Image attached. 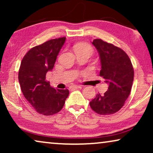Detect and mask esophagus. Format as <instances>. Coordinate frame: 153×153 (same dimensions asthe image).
<instances>
[{
    "mask_svg": "<svg viewBox=\"0 0 153 153\" xmlns=\"http://www.w3.org/2000/svg\"><path fill=\"white\" fill-rule=\"evenodd\" d=\"M79 88H81L80 85H71V86L70 87V89H71V90H75V89Z\"/></svg>",
    "mask_w": 153,
    "mask_h": 153,
    "instance_id": "1",
    "label": "esophagus"
}]
</instances>
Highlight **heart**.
<instances>
[{
  "instance_id": "b5f03b06",
  "label": "heart",
  "mask_w": 153,
  "mask_h": 153,
  "mask_svg": "<svg viewBox=\"0 0 153 153\" xmlns=\"http://www.w3.org/2000/svg\"><path fill=\"white\" fill-rule=\"evenodd\" d=\"M74 50H84V51H93V49L87 43H80L75 46Z\"/></svg>"
}]
</instances>
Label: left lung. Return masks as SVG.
Returning <instances> with one entry per match:
<instances>
[{
    "label": "left lung",
    "instance_id": "obj_1",
    "mask_svg": "<svg viewBox=\"0 0 153 153\" xmlns=\"http://www.w3.org/2000/svg\"><path fill=\"white\" fill-rule=\"evenodd\" d=\"M92 44L100 55V76L103 77L108 88L104 95L97 94L90 102V106L98 114H114L123 107L131 92L134 80L132 64L120 48L101 39H94Z\"/></svg>",
    "mask_w": 153,
    "mask_h": 153
}]
</instances>
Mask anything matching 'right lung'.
Masks as SVG:
<instances>
[{"label":"right lung","instance_id":"obj_1","mask_svg":"<svg viewBox=\"0 0 153 153\" xmlns=\"http://www.w3.org/2000/svg\"><path fill=\"white\" fill-rule=\"evenodd\" d=\"M65 37L50 39L33 47L21 62L19 81L23 95L39 114L51 116L63 107L70 92L55 89L46 81L47 72L53 68Z\"/></svg>","mask_w":153,"mask_h":153}]
</instances>
